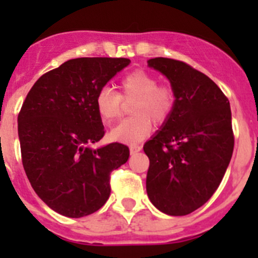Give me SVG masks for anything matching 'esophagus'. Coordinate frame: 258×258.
Listing matches in <instances>:
<instances>
[{
  "label": "esophagus",
  "instance_id": "esophagus-1",
  "mask_svg": "<svg viewBox=\"0 0 258 258\" xmlns=\"http://www.w3.org/2000/svg\"><path fill=\"white\" fill-rule=\"evenodd\" d=\"M142 150L140 145H132L131 146V154H137V152H140Z\"/></svg>",
  "mask_w": 258,
  "mask_h": 258
}]
</instances>
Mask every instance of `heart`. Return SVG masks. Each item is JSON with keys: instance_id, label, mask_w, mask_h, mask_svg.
<instances>
[{"instance_id": "1", "label": "heart", "mask_w": 258, "mask_h": 258, "mask_svg": "<svg viewBox=\"0 0 258 258\" xmlns=\"http://www.w3.org/2000/svg\"><path fill=\"white\" fill-rule=\"evenodd\" d=\"M120 93L103 86L95 95V108L106 124L121 117L124 102H131L133 117L113 127L111 137L125 143H137L149 136L152 122L165 124L172 116L177 103V94L172 85L159 84V79L142 70H137L122 77L118 84Z\"/></svg>"}]
</instances>
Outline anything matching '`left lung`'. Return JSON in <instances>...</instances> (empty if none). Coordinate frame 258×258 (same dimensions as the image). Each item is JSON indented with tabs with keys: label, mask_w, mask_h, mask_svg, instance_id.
I'll use <instances>...</instances> for the list:
<instances>
[{
	"label": "left lung",
	"mask_w": 258,
	"mask_h": 258,
	"mask_svg": "<svg viewBox=\"0 0 258 258\" xmlns=\"http://www.w3.org/2000/svg\"><path fill=\"white\" fill-rule=\"evenodd\" d=\"M149 66L169 79L177 103L161 131L143 146L150 159L146 190L159 211L186 216L211 199L229 166L231 109L222 90L187 63L154 58Z\"/></svg>",
	"instance_id": "1"
}]
</instances>
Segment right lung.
<instances>
[{
    "label": "right lung",
    "instance_id": "obj_1",
    "mask_svg": "<svg viewBox=\"0 0 258 258\" xmlns=\"http://www.w3.org/2000/svg\"><path fill=\"white\" fill-rule=\"evenodd\" d=\"M126 58H76L40 77L18 115L20 152L32 187L66 217L80 218L104 206L111 172L129 159V147L113 142L92 150L104 136L95 95Z\"/></svg>",
    "mask_w": 258,
    "mask_h": 258
}]
</instances>
